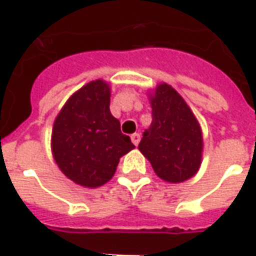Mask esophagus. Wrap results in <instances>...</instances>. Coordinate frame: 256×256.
<instances>
[{"mask_svg": "<svg viewBox=\"0 0 256 256\" xmlns=\"http://www.w3.org/2000/svg\"><path fill=\"white\" fill-rule=\"evenodd\" d=\"M140 138H141V137H140V134H138V133H134V134H132V142H133V144L136 145V146H137V145H138Z\"/></svg>", "mask_w": 256, "mask_h": 256, "instance_id": "34e87169", "label": "esophagus"}]
</instances>
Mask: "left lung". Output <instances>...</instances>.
<instances>
[{
    "label": "left lung",
    "mask_w": 256,
    "mask_h": 256,
    "mask_svg": "<svg viewBox=\"0 0 256 256\" xmlns=\"http://www.w3.org/2000/svg\"><path fill=\"white\" fill-rule=\"evenodd\" d=\"M152 123L138 150L155 172L167 182H182L198 172L203 137L196 118L181 96L167 84H159L150 98Z\"/></svg>",
    "instance_id": "1"
}]
</instances>
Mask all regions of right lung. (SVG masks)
<instances>
[{
    "label": "right lung",
    "instance_id": "obj_1",
    "mask_svg": "<svg viewBox=\"0 0 256 256\" xmlns=\"http://www.w3.org/2000/svg\"><path fill=\"white\" fill-rule=\"evenodd\" d=\"M110 86L93 80L74 93L54 120L52 150L60 170L75 184L97 188L116 172L134 148L110 111Z\"/></svg>",
    "mask_w": 256,
    "mask_h": 256
}]
</instances>
